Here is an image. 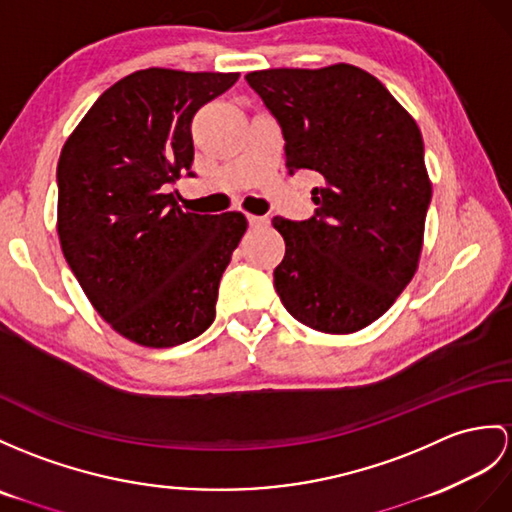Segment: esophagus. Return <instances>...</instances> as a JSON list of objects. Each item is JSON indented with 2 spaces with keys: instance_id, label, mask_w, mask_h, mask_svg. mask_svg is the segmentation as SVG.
Instances as JSON below:
<instances>
[{
  "instance_id": "1",
  "label": "esophagus",
  "mask_w": 512,
  "mask_h": 512,
  "mask_svg": "<svg viewBox=\"0 0 512 512\" xmlns=\"http://www.w3.org/2000/svg\"><path fill=\"white\" fill-rule=\"evenodd\" d=\"M247 223L252 228H265L269 226V217H258V215H247Z\"/></svg>"
}]
</instances>
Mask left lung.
I'll list each match as a JSON object with an SVG mask.
<instances>
[{
  "mask_svg": "<svg viewBox=\"0 0 512 512\" xmlns=\"http://www.w3.org/2000/svg\"><path fill=\"white\" fill-rule=\"evenodd\" d=\"M282 128L289 173L317 171L315 215L273 217L286 243L273 286L304 326L350 334L413 280L432 197L415 119L354 65L245 76Z\"/></svg>",
  "mask_w": 512,
  "mask_h": 512,
  "instance_id": "8db88e82",
  "label": "left lung"
}]
</instances>
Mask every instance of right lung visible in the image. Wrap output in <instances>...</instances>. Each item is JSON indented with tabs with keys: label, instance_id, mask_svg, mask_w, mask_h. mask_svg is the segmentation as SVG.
I'll list each match as a JSON object with an SVG mask.
<instances>
[{
	"label": "right lung",
	"instance_id": "right-lung-1",
	"mask_svg": "<svg viewBox=\"0 0 512 512\" xmlns=\"http://www.w3.org/2000/svg\"><path fill=\"white\" fill-rule=\"evenodd\" d=\"M239 73L143 69L86 112L60 152L58 236L93 308L126 339L173 347L215 321L241 213H184L169 184L195 176L191 121Z\"/></svg>",
	"mask_w": 512,
	"mask_h": 512
}]
</instances>
